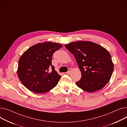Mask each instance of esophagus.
I'll list each match as a JSON object with an SVG mask.
<instances>
[{
	"mask_svg": "<svg viewBox=\"0 0 127 127\" xmlns=\"http://www.w3.org/2000/svg\"><path fill=\"white\" fill-rule=\"evenodd\" d=\"M71 69L70 68H69V69H68V71L66 72V73H67V74H70V73L71 72Z\"/></svg>",
	"mask_w": 127,
	"mask_h": 127,
	"instance_id": "esophagus-1",
	"label": "esophagus"
}]
</instances>
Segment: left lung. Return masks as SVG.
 <instances>
[{
	"instance_id": "1",
	"label": "left lung",
	"mask_w": 127,
	"mask_h": 127,
	"mask_svg": "<svg viewBox=\"0 0 127 127\" xmlns=\"http://www.w3.org/2000/svg\"><path fill=\"white\" fill-rule=\"evenodd\" d=\"M74 55L82 78L76 82L79 88L88 92L102 89L110 79L114 65L108 50L90 41H77L65 44Z\"/></svg>"
}]
</instances>
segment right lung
I'll return each mask as SVG.
<instances>
[{
  "mask_svg": "<svg viewBox=\"0 0 127 127\" xmlns=\"http://www.w3.org/2000/svg\"><path fill=\"white\" fill-rule=\"evenodd\" d=\"M62 47L60 43L46 42L31 46L22 54L18 62L17 74L25 87L36 94H42L57 85L61 76L52 65V57Z\"/></svg>",
  "mask_w": 127,
  "mask_h": 127,
  "instance_id": "right-lung-1",
  "label": "right lung"
}]
</instances>
